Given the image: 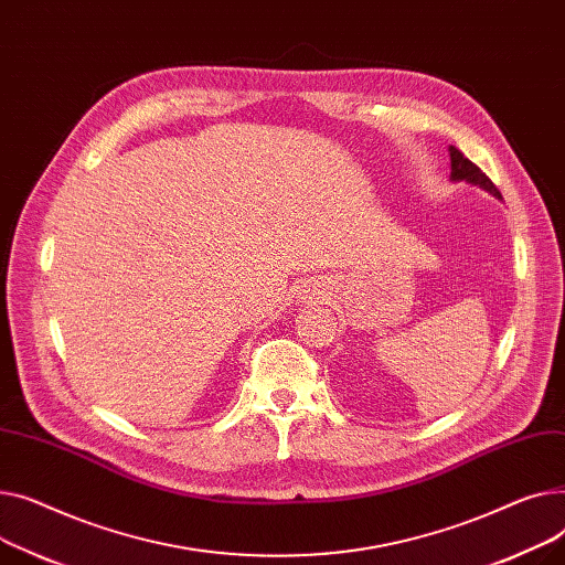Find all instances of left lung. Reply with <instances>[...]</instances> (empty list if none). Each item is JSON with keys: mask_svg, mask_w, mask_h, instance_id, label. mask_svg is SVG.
I'll return each instance as SVG.
<instances>
[{"mask_svg": "<svg viewBox=\"0 0 565 565\" xmlns=\"http://www.w3.org/2000/svg\"><path fill=\"white\" fill-rule=\"evenodd\" d=\"M449 157H451V180H454V182L466 180V182H470V184H479L481 189L490 191L494 198H502L500 189H497V186L488 180V175L479 169V166L472 163L458 148L449 146Z\"/></svg>", "mask_w": 565, "mask_h": 565, "instance_id": "obj_1", "label": "left lung"}]
</instances>
